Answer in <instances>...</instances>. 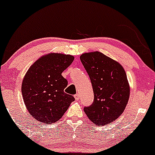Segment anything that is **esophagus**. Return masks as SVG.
<instances>
[{"label":"esophagus","mask_w":155,"mask_h":155,"mask_svg":"<svg viewBox=\"0 0 155 155\" xmlns=\"http://www.w3.org/2000/svg\"><path fill=\"white\" fill-rule=\"evenodd\" d=\"M74 97V98H75V100H77V101L81 99V95H80V94H76Z\"/></svg>","instance_id":"34e87169"}]
</instances>
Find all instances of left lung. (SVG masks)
Instances as JSON below:
<instances>
[{"label": "left lung", "instance_id": "obj_1", "mask_svg": "<svg viewBox=\"0 0 155 155\" xmlns=\"http://www.w3.org/2000/svg\"><path fill=\"white\" fill-rule=\"evenodd\" d=\"M81 63L90 78L94 101L84 107L88 118L95 125H107L124 112L129 101L130 87L120 64L100 51L84 53Z\"/></svg>", "mask_w": 155, "mask_h": 155}]
</instances>
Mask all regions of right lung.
<instances>
[{
	"label": "right lung",
	"mask_w": 155,
	"mask_h": 155,
	"mask_svg": "<svg viewBox=\"0 0 155 155\" xmlns=\"http://www.w3.org/2000/svg\"><path fill=\"white\" fill-rule=\"evenodd\" d=\"M74 59L70 54L49 53L26 71L21 91L26 109L36 120L46 124L57 122L74 101L64 92L68 82L61 75Z\"/></svg>",
	"instance_id": "right-lung-1"
}]
</instances>
